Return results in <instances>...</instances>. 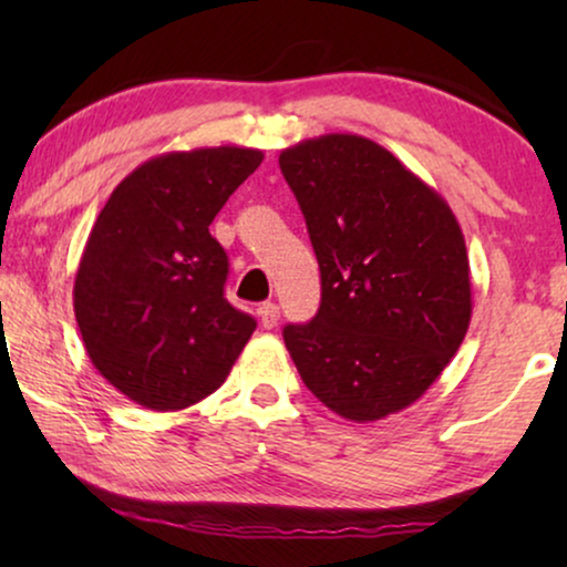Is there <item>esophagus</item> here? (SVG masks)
I'll use <instances>...</instances> for the list:
<instances>
[{"instance_id":"esophagus-1","label":"esophagus","mask_w":567,"mask_h":567,"mask_svg":"<svg viewBox=\"0 0 567 567\" xmlns=\"http://www.w3.org/2000/svg\"><path fill=\"white\" fill-rule=\"evenodd\" d=\"M258 317H260V324L266 330H274L278 324V307L274 301H266V305L258 307Z\"/></svg>"}]
</instances>
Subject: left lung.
Wrapping results in <instances>:
<instances>
[{
  "instance_id": "left-lung-1",
  "label": "left lung",
  "mask_w": 567,
  "mask_h": 567,
  "mask_svg": "<svg viewBox=\"0 0 567 567\" xmlns=\"http://www.w3.org/2000/svg\"><path fill=\"white\" fill-rule=\"evenodd\" d=\"M322 276L312 322L286 324L301 382L346 421L371 423L423 398L472 317L460 221L392 152L324 134L278 157Z\"/></svg>"
}]
</instances>
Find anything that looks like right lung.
<instances>
[{
	"label": "right lung",
	"mask_w": 567,
	"mask_h": 567,
	"mask_svg": "<svg viewBox=\"0 0 567 567\" xmlns=\"http://www.w3.org/2000/svg\"><path fill=\"white\" fill-rule=\"evenodd\" d=\"M262 162L247 146L146 159L97 214L74 278L92 367L136 405L183 410L219 390L255 330L224 299L214 216Z\"/></svg>",
	"instance_id": "add662e5"
}]
</instances>
